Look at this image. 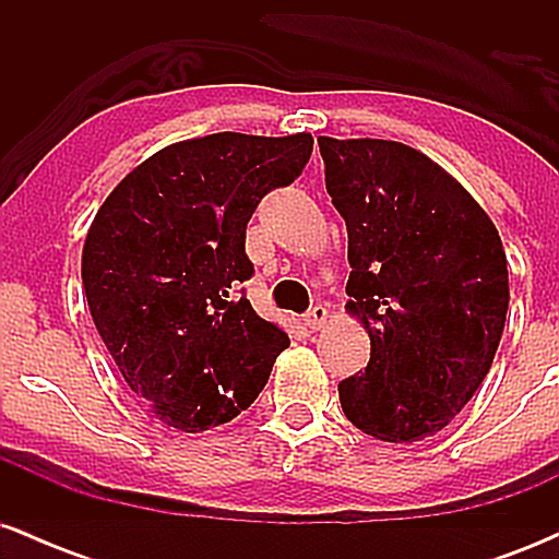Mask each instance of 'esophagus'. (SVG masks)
I'll return each instance as SVG.
<instances>
[{
  "instance_id": "obj_1",
  "label": "esophagus",
  "mask_w": 559,
  "mask_h": 559,
  "mask_svg": "<svg viewBox=\"0 0 559 559\" xmlns=\"http://www.w3.org/2000/svg\"><path fill=\"white\" fill-rule=\"evenodd\" d=\"M325 320H329V310H325V305H316V307H312V310L305 316V325H307V329L318 331V329H323Z\"/></svg>"
}]
</instances>
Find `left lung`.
<instances>
[{
  "label": "left lung",
  "instance_id": "obj_1",
  "mask_svg": "<svg viewBox=\"0 0 559 559\" xmlns=\"http://www.w3.org/2000/svg\"><path fill=\"white\" fill-rule=\"evenodd\" d=\"M349 234L346 312L370 336L338 383L352 426L394 444L436 436L471 402L504 331L507 254L484 207L413 146L320 136Z\"/></svg>",
  "mask_w": 559,
  "mask_h": 559
}]
</instances>
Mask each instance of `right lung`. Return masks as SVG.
I'll use <instances>...</instances> for the list:
<instances>
[{"label": "right lung", "mask_w": 559, "mask_h": 559, "mask_svg": "<svg viewBox=\"0 0 559 559\" xmlns=\"http://www.w3.org/2000/svg\"><path fill=\"white\" fill-rule=\"evenodd\" d=\"M310 155V133L176 141L94 215L81 254L88 310L128 389L168 428L199 433L234 420L288 346L236 286L254 273L249 217Z\"/></svg>", "instance_id": "right-lung-1"}]
</instances>
